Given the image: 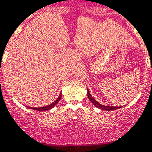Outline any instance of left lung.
Masks as SVG:
<instances>
[{
	"label": "left lung",
	"mask_w": 152,
	"mask_h": 152,
	"mask_svg": "<svg viewBox=\"0 0 152 152\" xmlns=\"http://www.w3.org/2000/svg\"><path fill=\"white\" fill-rule=\"evenodd\" d=\"M87 96L89 98V101L95 105L96 107L99 108L101 110H115L118 109V108H121L120 107H110V106H104V105H102L101 104H99V102H96L95 99H93V97H92V95H90V92L87 89Z\"/></svg>",
	"instance_id": "left-lung-1"
}]
</instances>
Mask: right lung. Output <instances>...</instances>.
Returning <instances> with one entry per match:
<instances>
[{"label": "right lung", "instance_id": "obj_1", "mask_svg": "<svg viewBox=\"0 0 152 152\" xmlns=\"http://www.w3.org/2000/svg\"><path fill=\"white\" fill-rule=\"evenodd\" d=\"M62 97V94L60 93V95H59V97L57 98V100L55 101V102H53V103L50 104V105H48V106H45V107H38V108H34V107H29L30 108V109L32 110H39V111H45V110H50L51 108H53V107L55 106L56 104H57V103H58L59 102H60V99H61Z\"/></svg>", "mask_w": 152, "mask_h": 152}]
</instances>
